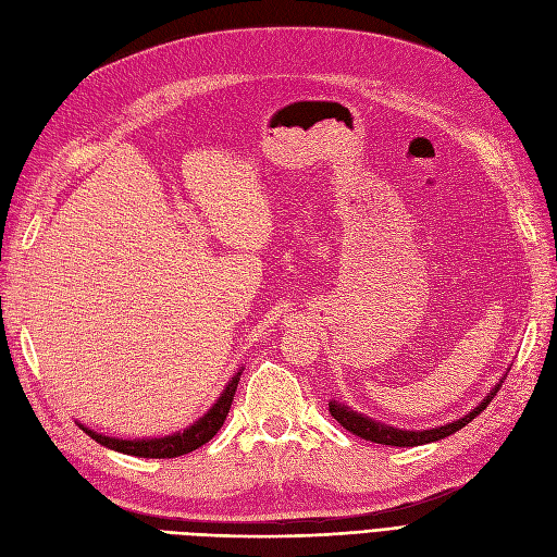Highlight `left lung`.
Instances as JSON below:
<instances>
[{"instance_id": "1", "label": "left lung", "mask_w": 557, "mask_h": 557, "mask_svg": "<svg viewBox=\"0 0 557 557\" xmlns=\"http://www.w3.org/2000/svg\"><path fill=\"white\" fill-rule=\"evenodd\" d=\"M509 369L500 375V380L495 382L491 387V392L476 403V406L445 426H435V429H421V431H412V429H396L392 424H382V421L369 417V414H361L357 410H352L350 406H345V403L338 400H330V412L332 417L338 421L343 429H348L352 435H359L361 440H371V443L377 445H389V447H417V445H429V443H437V440H443L456 431H461L463 426H468L470 421L479 414L484 412L488 403L493 400V396L497 394V389L503 387V382L507 377Z\"/></svg>"}]
</instances>
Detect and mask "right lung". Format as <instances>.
Segmentation results:
<instances>
[{
    "label": "right lung",
    "instance_id": "1",
    "mask_svg": "<svg viewBox=\"0 0 557 557\" xmlns=\"http://www.w3.org/2000/svg\"><path fill=\"white\" fill-rule=\"evenodd\" d=\"M239 369L233 377L227 380L225 389L221 392V396L216 398V403L212 408H209L198 421L194 424L186 426L184 431L177 433H170L163 437H136V440H122V437H112V435H103V433H96L94 429H87L85 424H78L91 440L96 443L114 449V451H122L128 456H140V458H175V456H184L188 451H194L198 447H202L205 443L212 440L219 429L223 426V421L230 412V406H233V398L239 385V377H242Z\"/></svg>",
    "mask_w": 557,
    "mask_h": 557
}]
</instances>
